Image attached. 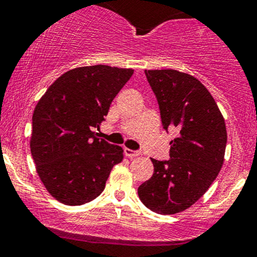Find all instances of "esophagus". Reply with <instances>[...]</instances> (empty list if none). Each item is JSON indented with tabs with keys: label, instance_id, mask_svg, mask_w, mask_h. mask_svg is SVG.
Masks as SVG:
<instances>
[{
	"label": "esophagus",
	"instance_id": "esophagus-1",
	"mask_svg": "<svg viewBox=\"0 0 257 257\" xmlns=\"http://www.w3.org/2000/svg\"><path fill=\"white\" fill-rule=\"evenodd\" d=\"M124 155L126 156V157L129 158H134V157H138V156H140V152L138 151H133V150L131 149H124Z\"/></svg>",
	"mask_w": 257,
	"mask_h": 257
}]
</instances>
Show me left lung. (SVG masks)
Returning a JSON list of instances; mask_svg holds the SVG:
<instances>
[{
  "instance_id": "obj_1",
  "label": "left lung",
  "mask_w": 257,
  "mask_h": 257,
  "mask_svg": "<svg viewBox=\"0 0 257 257\" xmlns=\"http://www.w3.org/2000/svg\"><path fill=\"white\" fill-rule=\"evenodd\" d=\"M157 98L164 129L175 126L170 158L153 163V175L138 188L152 211L172 215L190 208L219 175L225 161V119L209 90L178 70H145Z\"/></svg>"
}]
</instances>
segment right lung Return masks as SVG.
Segmentation results:
<instances>
[{"label": "right lung", "instance_id": "right-lung-1", "mask_svg": "<svg viewBox=\"0 0 257 257\" xmlns=\"http://www.w3.org/2000/svg\"><path fill=\"white\" fill-rule=\"evenodd\" d=\"M134 70L82 66L61 75L38 100L30 150L36 172L52 197L82 205L100 196L123 150L96 138L112 100Z\"/></svg>", "mask_w": 257, "mask_h": 257}]
</instances>
